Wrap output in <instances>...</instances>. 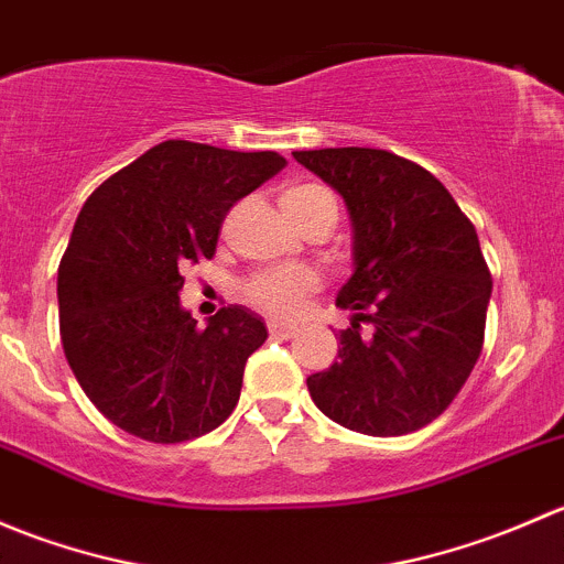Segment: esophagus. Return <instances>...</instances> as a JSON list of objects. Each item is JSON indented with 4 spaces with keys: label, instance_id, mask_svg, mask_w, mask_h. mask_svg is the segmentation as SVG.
<instances>
[{
    "label": "esophagus",
    "instance_id": "34e87169",
    "mask_svg": "<svg viewBox=\"0 0 564 564\" xmlns=\"http://www.w3.org/2000/svg\"><path fill=\"white\" fill-rule=\"evenodd\" d=\"M267 329H270V335H275V338H292V335H297V324H286V322H267Z\"/></svg>",
    "mask_w": 564,
    "mask_h": 564
}]
</instances>
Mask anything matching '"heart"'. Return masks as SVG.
<instances>
[{"label": "heart", "instance_id": "1", "mask_svg": "<svg viewBox=\"0 0 564 564\" xmlns=\"http://www.w3.org/2000/svg\"><path fill=\"white\" fill-rule=\"evenodd\" d=\"M335 209V198L327 187L294 185L283 191L281 209L283 215H305L314 209ZM318 289V275L308 267H281V270H264L246 283V300L253 308L272 316H294L303 308L305 297Z\"/></svg>", "mask_w": 564, "mask_h": 564}]
</instances>
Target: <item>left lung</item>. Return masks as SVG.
Instances as JSON below:
<instances>
[{"label": "left lung", "mask_w": 564, "mask_h": 564, "mask_svg": "<svg viewBox=\"0 0 564 564\" xmlns=\"http://www.w3.org/2000/svg\"><path fill=\"white\" fill-rule=\"evenodd\" d=\"M292 155L344 196L355 231L335 300L351 324L340 360L308 377L311 398L344 429L412 434L451 406L482 351L491 272L475 226L434 174L388 150Z\"/></svg>", "instance_id": "obj_1"}]
</instances>
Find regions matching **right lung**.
<instances>
[{"instance_id": "right-lung-1", "label": "right lung", "mask_w": 564, "mask_h": 564, "mask_svg": "<svg viewBox=\"0 0 564 564\" xmlns=\"http://www.w3.org/2000/svg\"><path fill=\"white\" fill-rule=\"evenodd\" d=\"M286 166L278 152L163 141L84 202L59 261V335L89 401L117 429L174 445L240 401L261 316L229 305L196 327L182 270L213 259L226 213Z\"/></svg>"}]
</instances>
